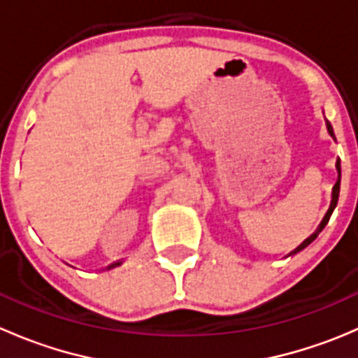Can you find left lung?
<instances>
[{"label": "left lung", "instance_id": "left-lung-1", "mask_svg": "<svg viewBox=\"0 0 358 358\" xmlns=\"http://www.w3.org/2000/svg\"><path fill=\"white\" fill-rule=\"evenodd\" d=\"M326 126H327V131H329V135L333 136V135H334V131H333V126H331V122H329V121H326ZM339 183H341V173H339V175H338V182H336V185H334V189H333V201H331V208H329V211H327V215L324 216V220H322V223H320V225H319V229H317L315 232H313L312 236L308 237V239L303 241V244H299V246L296 248L294 251H291L289 255H296V252H299V251H301V249H305L306 246H310V244H312L313 241L317 239V236H319V234L322 232L324 227L327 225V222H329L331 215H333V211H334L336 204H338V197H339Z\"/></svg>", "mask_w": 358, "mask_h": 358}]
</instances>
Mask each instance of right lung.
Wrapping results in <instances>:
<instances>
[{
    "label": "right lung",
    "mask_w": 358,
    "mask_h": 358,
    "mask_svg": "<svg viewBox=\"0 0 358 358\" xmlns=\"http://www.w3.org/2000/svg\"><path fill=\"white\" fill-rule=\"evenodd\" d=\"M109 268H112V266H109ZM109 268H107V270H109Z\"/></svg>",
    "instance_id": "add662e5"
}]
</instances>
